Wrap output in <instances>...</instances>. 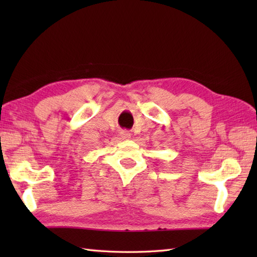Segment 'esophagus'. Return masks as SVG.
Returning <instances> with one entry per match:
<instances>
[{"label":"esophagus","mask_w":257,"mask_h":257,"mask_svg":"<svg viewBox=\"0 0 257 257\" xmlns=\"http://www.w3.org/2000/svg\"><path fill=\"white\" fill-rule=\"evenodd\" d=\"M119 135H120V137H121V139H123V140H127V139L132 138V134H130L128 130H122V132L120 133Z\"/></svg>","instance_id":"34e87169"}]
</instances>
